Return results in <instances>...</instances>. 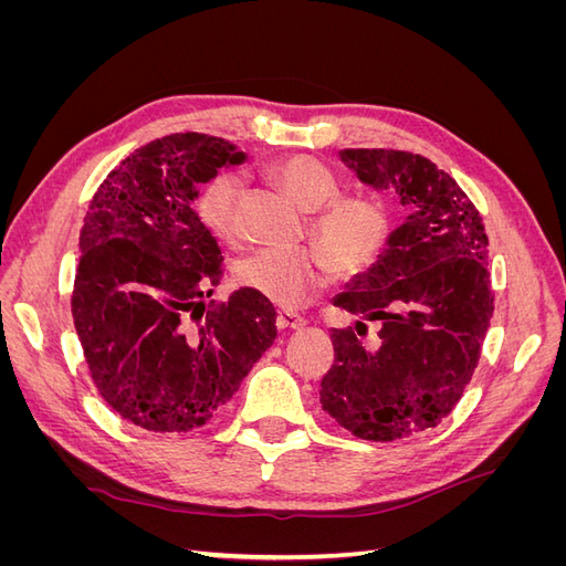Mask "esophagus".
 <instances>
[{"label":"esophagus","instance_id":"34e87169","mask_svg":"<svg viewBox=\"0 0 566 566\" xmlns=\"http://www.w3.org/2000/svg\"><path fill=\"white\" fill-rule=\"evenodd\" d=\"M304 318H300L297 314H290V312H281L276 316V328L281 333H293V331H302L304 328Z\"/></svg>","mask_w":566,"mask_h":566}]
</instances>
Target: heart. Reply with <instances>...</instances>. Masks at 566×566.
<instances>
[{
    "instance_id": "b5f03b06",
    "label": "heart",
    "mask_w": 566,
    "mask_h": 566,
    "mask_svg": "<svg viewBox=\"0 0 566 566\" xmlns=\"http://www.w3.org/2000/svg\"><path fill=\"white\" fill-rule=\"evenodd\" d=\"M271 177L302 208L314 210L310 229L318 245L262 248L238 264V283L254 290L283 310H297L331 281L370 271L389 245L394 214L389 202L375 193H345L335 169L314 156H285L271 165ZM241 177L221 169L202 184L196 212L214 238H238Z\"/></svg>"
}]
</instances>
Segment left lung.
<instances>
[{"label": "left lung", "mask_w": 566, "mask_h": 566, "mask_svg": "<svg viewBox=\"0 0 566 566\" xmlns=\"http://www.w3.org/2000/svg\"><path fill=\"white\" fill-rule=\"evenodd\" d=\"M364 184L397 188L410 214L370 271L335 306L378 321L331 331L335 364L321 380V406L368 441L432 430L447 418L482 356L493 316L489 238L465 191L432 160L394 148L339 153Z\"/></svg>", "instance_id": "8db88e82"}]
</instances>
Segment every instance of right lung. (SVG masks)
Wrapping results in <instances>:
<instances>
[{
	"mask_svg": "<svg viewBox=\"0 0 566 566\" xmlns=\"http://www.w3.org/2000/svg\"><path fill=\"white\" fill-rule=\"evenodd\" d=\"M243 158L219 136H163L119 163L84 214L75 331L101 397L148 432L212 420L276 339V310L254 290L205 302L224 264L191 200Z\"/></svg>",
	"mask_w": 566,
	"mask_h": 566,
	"instance_id": "1",
	"label": "right lung"
}]
</instances>
